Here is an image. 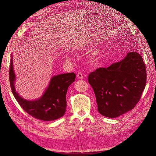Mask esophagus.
<instances>
[{
  "mask_svg": "<svg viewBox=\"0 0 156 156\" xmlns=\"http://www.w3.org/2000/svg\"><path fill=\"white\" fill-rule=\"evenodd\" d=\"M77 77H78V79H83L84 78L83 74L81 73V72H79L77 75Z\"/></svg>",
  "mask_w": 156,
  "mask_h": 156,
  "instance_id": "34e87169",
  "label": "esophagus"
}]
</instances>
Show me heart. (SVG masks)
I'll return each instance as SVG.
<instances>
[{
    "instance_id": "b5f03b06",
    "label": "heart",
    "mask_w": 156,
    "mask_h": 156,
    "mask_svg": "<svg viewBox=\"0 0 156 156\" xmlns=\"http://www.w3.org/2000/svg\"><path fill=\"white\" fill-rule=\"evenodd\" d=\"M65 56L67 58H69L68 55H66ZM101 57V53L100 51H94L93 53H92L90 55H89L88 60L90 64L96 65L99 62V61L100 60Z\"/></svg>"
}]
</instances>
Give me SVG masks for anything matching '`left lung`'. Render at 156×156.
Returning <instances> with one entry per match:
<instances>
[{"instance_id":"obj_1","label":"left lung","mask_w":156,"mask_h":156,"mask_svg":"<svg viewBox=\"0 0 156 156\" xmlns=\"http://www.w3.org/2000/svg\"><path fill=\"white\" fill-rule=\"evenodd\" d=\"M88 79L98 112L114 119L133 109L139 102L146 83L145 64L140 54L129 52L119 62L90 73Z\"/></svg>"}]
</instances>
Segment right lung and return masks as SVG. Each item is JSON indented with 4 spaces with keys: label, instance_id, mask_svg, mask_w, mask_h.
<instances>
[{
    "label": "right lung",
    "instance_id": "1",
    "mask_svg": "<svg viewBox=\"0 0 156 156\" xmlns=\"http://www.w3.org/2000/svg\"><path fill=\"white\" fill-rule=\"evenodd\" d=\"M11 58L9 77L12 93L19 104L28 114L41 120L51 121L62 117L67 106L66 96L68 88L75 81V74L68 73L54 75L43 95L34 100H27L19 95L16 90V76L13 70L12 55Z\"/></svg>",
    "mask_w": 156,
    "mask_h": 156
}]
</instances>
